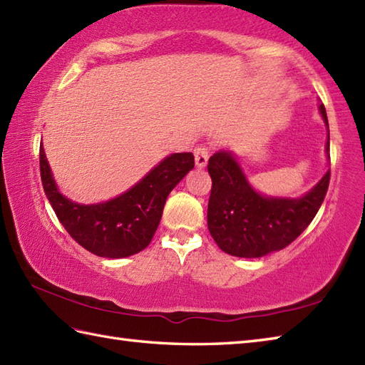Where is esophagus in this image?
I'll list each match as a JSON object with an SVG mask.
<instances>
[{
    "instance_id": "obj_1",
    "label": "esophagus",
    "mask_w": 365,
    "mask_h": 365,
    "mask_svg": "<svg viewBox=\"0 0 365 365\" xmlns=\"http://www.w3.org/2000/svg\"><path fill=\"white\" fill-rule=\"evenodd\" d=\"M208 157H210V150L205 146H199L194 149V160H196V166L197 168H205L208 163Z\"/></svg>"
}]
</instances>
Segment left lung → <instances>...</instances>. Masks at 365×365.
<instances>
[{
	"instance_id": "8db88e82",
	"label": "left lung",
	"mask_w": 365,
	"mask_h": 365,
	"mask_svg": "<svg viewBox=\"0 0 365 365\" xmlns=\"http://www.w3.org/2000/svg\"><path fill=\"white\" fill-rule=\"evenodd\" d=\"M328 125L325 106H319ZM329 150V130L327 152ZM211 194L208 230L228 255L259 258L287 247L303 233L324 202L329 169L309 192L299 199L264 197L252 188L230 152H216L208 160Z\"/></svg>"
}]
</instances>
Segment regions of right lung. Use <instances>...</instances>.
I'll use <instances>...</instances> for the list:
<instances>
[{"label": "right lung", "mask_w": 365, "mask_h": 365, "mask_svg": "<svg viewBox=\"0 0 365 365\" xmlns=\"http://www.w3.org/2000/svg\"><path fill=\"white\" fill-rule=\"evenodd\" d=\"M194 168L191 152L173 154L121 196L81 205L62 196L40 146L41 183L56 216L83 249L106 258L130 257L146 249L163 215L168 194Z\"/></svg>", "instance_id": "add662e5"}]
</instances>
